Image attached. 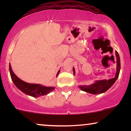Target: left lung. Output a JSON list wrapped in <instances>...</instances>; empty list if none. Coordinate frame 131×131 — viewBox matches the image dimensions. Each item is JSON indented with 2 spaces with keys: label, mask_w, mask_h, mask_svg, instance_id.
I'll return each instance as SVG.
<instances>
[{
  "label": "left lung",
  "mask_w": 131,
  "mask_h": 131,
  "mask_svg": "<svg viewBox=\"0 0 131 131\" xmlns=\"http://www.w3.org/2000/svg\"><path fill=\"white\" fill-rule=\"evenodd\" d=\"M116 73L115 74V78L111 79L109 80H96L94 83L89 85H80L79 86L80 89L82 91H85L86 92L89 93L91 94H100L102 93H104L112 86L116 80L119 77L120 70H121V61H120L119 55L117 51H116ZM73 69V74H75V69Z\"/></svg>",
  "instance_id": "1"
}]
</instances>
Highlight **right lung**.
<instances>
[{
  "instance_id": "obj_1",
  "label": "right lung",
  "mask_w": 131,
  "mask_h": 131,
  "mask_svg": "<svg viewBox=\"0 0 131 131\" xmlns=\"http://www.w3.org/2000/svg\"><path fill=\"white\" fill-rule=\"evenodd\" d=\"M60 71V70L57 73V77ZM9 72L14 85L17 86L18 89H19L21 91L28 95L33 96V97H39V96L45 95L49 94L51 91L55 89V87L53 86H45L40 84L27 83V82L21 80L13 72L10 64H9Z\"/></svg>"
}]
</instances>
